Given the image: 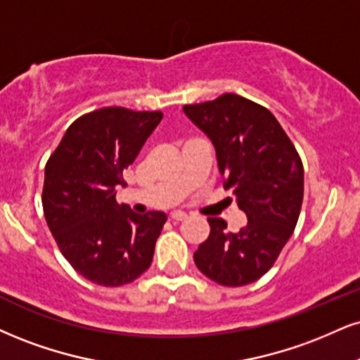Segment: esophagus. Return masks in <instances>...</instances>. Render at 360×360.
Listing matches in <instances>:
<instances>
[{"label":"esophagus","instance_id":"esophagus-1","mask_svg":"<svg viewBox=\"0 0 360 360\" xmlns=\"http://www.w3.org/2000/svg\"><path fill=\"white\" fill-rule=\"evenodd\" d=\"M171 221H183V219L188 218V214L184 213V211H174V213H171Z\"/></svg>","mask_w":360,"mask_h":360}]
</instances>
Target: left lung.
<instances>
[{
    "mask_svg": "<svg viewBox=\"0 0 360 360\" xmlns=\"http://www.w3.org/2000/svg\"><path fill=\"white\" fill-rule=\"evenodd\" d=\"M183 110L213 142L223 188L248 223L238 233L207 218L211 231L194 253L202 275L224 287L253 283L275 265L297 226L304 201V164L276 117L236 94Z\"/></svg>",
    "mask_w": 360,
    "mask_h": 360,
    "instance_id": "left-lung-1",
    "label": "left lung"
}]
</instances>
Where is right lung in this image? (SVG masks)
<instances>
[{
    "instance_id": "right-lung-1",
    "label": "right lung",
    "mask_w": 360,
    "mask_h": 360,
    "mask_svg": "<svg viewBox=\"0 0 360 360\" xmlns=\"http://www.w3.org/2000/svg\"><path fill=\"white\" fill-rule=\"evenodd\" d=\"M161 119L159 110L102 107L72 122L46 161V224L73 270L102 287L131 283L153 263L167 216L119 207L115 188Z\"/></svg>"
}]
</instances>
